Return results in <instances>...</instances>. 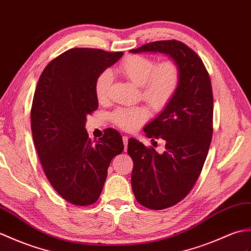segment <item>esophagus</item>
Masks as SVG:
<instances>
[{"label":"esophagus","instance_id":"esophagus-1","mask_svg":"<svg viewBox=\"0 0 251 251\" xmlns=\"http://www.w3.org/2000/svg\"><path fill=\"white\" fill-rule=\"evenodd\" d=\"M122 141H124V145H125V151L127 149V141H129V138L127 136H124L122 137Z\"/></svg>","mask_w":251,"mask_h":251}]
</instances>
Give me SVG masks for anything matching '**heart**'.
I'll return each mask as SVG.
<instances>
[{
  "mask_svg": "<svg viewBox=\"0 0 251 251\" xmlns=\"http://www.w3.org/2000/svg\"><path fill=\"white\" fill-rule=\"evenodd\" d=\"M119 73L134 85L141 87L142 98L155 110L168 105L179 86L180 71L172 60L155 65L154 60L141 54L127 55L118 66ZM113 80L110 71H103L94 83V92L99 101L108 98ZM148 110L142 106L118 108L110 118L116 126L126 131L137 129L148 119Z\"/></svg>",
  "mask_w": 251,
  "mask_h": 251,
  "instance_id": "b5f03b06",
  "label": "heart"
}]
</instances>
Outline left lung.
Returning a JSON list of instances; mask_svg holds the SVG:
<instances>
[{
    "label": "left lung",
    "mask_w": 251,
    "mask_h": 251,
    "mask_svg": "<svg viewBox=\"0 0 251 251\" xmlns=\"http://www.w3.org/2000/svg\"><path fill=\"white\" fill-rule=\"evenodd\" d=\"M130 52L169 55L180 71L175 96L144 127L148 137L164 140L165 151L159 153L135 138L127 143L135 199L147 208L164 209L187 197L207 157L214 110L210 78L201 58L181 42H153Z\"/></svg>",
    "instance_id": "obj_1"
}]
</instances>
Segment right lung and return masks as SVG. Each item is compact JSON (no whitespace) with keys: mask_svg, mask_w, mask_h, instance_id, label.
<instances>
[{"mask_svg":"<svg viewBox=\"0 0 251 251\" xmlns=\"http://www.w3.org/2000/svg\"><path fill=\"white\" fill-rule=\"evenodd\" d=\"M124 52L73 48L50 62L38 79L31 108V129L38 158L59 196L79 206L101 196L107 169L124 151L122 137L107 129L92 143L85 129L87 115L98 109V76Z\"/></svg>","mask_w":251,"mask_h":251,"instance_id":"1","label":"right lung"}]
</instances>
